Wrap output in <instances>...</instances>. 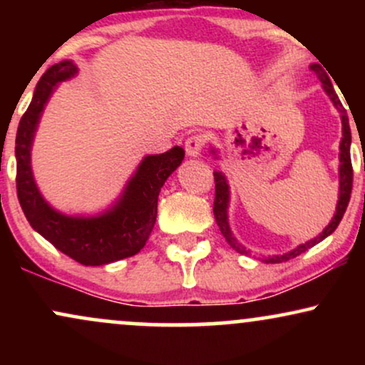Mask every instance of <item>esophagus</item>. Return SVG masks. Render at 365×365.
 <instances>
[{"instance_id": "obj_1", "label": "esophagus", "mask_w": 365, "mask_h": 365, "mask_svg": "<svg viewBox=\"0 0 365 365\" xmlns=\"http://www.w3.org/2000/svg\"><path fill=\"white\" fill-rule=\"evenodd\" d=\"M204 142H206L204 135H200V133H194V135H190L185 140V153L190 158L200 156V153H202L204 149Z\"/></svg>"}]
</instances>
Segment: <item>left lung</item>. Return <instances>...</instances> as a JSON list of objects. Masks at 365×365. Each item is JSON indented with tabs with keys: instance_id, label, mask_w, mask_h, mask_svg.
<instances>
[{
	"instance_id": "1",
	"label": "left lung",
	"mask_w": 365,
	"mask_h": 365,
	"mask_svg": "<svg viewBox=\"0 0 365 365\" xmlns=\"http://www.w3.org/2000/svg\"><path fill=\"white\" fill-rule=\"evenodd\" d=\"M311 70L317 75V78L321 81L322 87H324L326 94L329 96V99L333 101L334 106H336V110L340 111V115H341L343 137H341V142H340V195H338L336 212H334V217L331 220V223L326 226L324 230H322V233L319 237L312 238V240H309V242H305V244L299 245L297 249H293L292 252L283 254V255H274V257L267 259L266 262L290 261V259L297 257V255L305 252V250H309L311 247L319 244V242L324 240L326 237H329L331 233L336 230V226L340 225L341 217L346 211V206H349V202H350L351 183H354V168H351V159H350L351 133H350V125H349V115H346V110L343 108L340 98H338V94L333 89V83H331V78L328 75L329 72L326 73V70L322 68L321 65H317V63L311 65ZM212 153H215V150H212ZM215 183H216V187H215V206H212V212H215L216 223H217V226H220L221 233H223V237L226 238V242H228L230 247H233V249H235L237 252H240V254H249V250H247L242 244H238L237 238L233 237L232 230H230L228 212H226V211H228V202H230V190H228V183H226L225 175L221 173V171H216V173H215Z\"/></svg>"
}]
</instances>
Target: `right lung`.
Instances as JSON below:
<instances>
[{"mask_svg":"<svg viewBox=\"0 0 365 365\" xmlns=\"http://www.w3.org/2000/svg\"><path fill=\"white\" fill-rule=\"evenodd\" d=\"M75 73L77 66L72 61H61L46 70L37 82L34 98L16 130V195L32 228L58 250L83 266H103L140 252L156 223L161 187L183 161L185 150L175 145L168 153L144 158L118 202L103 215L83 217L54 211L32 177L31 145L54 87Z\"/></svg>","mask_w":365,"mask_h":365,"instance_id":"add662e5","label":"right lung"}]
</instances>
